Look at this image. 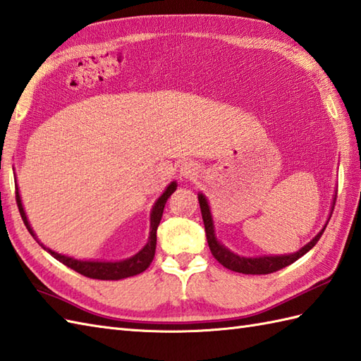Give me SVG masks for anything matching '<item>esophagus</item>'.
I'll list each match as a JSON object with an SVG mask.
<instances>
[{
	"instance_id": "34e87169",
	"label": "esophagus",
	"mask_w": 361,
	"mask_h": 361,
	"mask_svg": "<svg viewBox=\"0 0 361 361\" xmlns=\"http://www.w3.org/2000/svg\"><path fill=\"white\" fill-rule=\"evenodd\" d=\"M199 171H201V168H199L197 164L191 162V160L190 162H183L179 168V174L183 180H191V179L197 178Z\"/></svg>"
}]
</instances>
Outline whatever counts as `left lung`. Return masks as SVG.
<instances>
[{"instance_id":"obj_1","label":"left lung","mask_w":361,"mask_h":361,"mask_svg":"<svg viewBox=\"0 0 361 361\" xmlns=\"http://www.w3.org/2000/svg\"><path fill=\"white\" fill-rule=\"evenodd\" d=\"M335 197H337V193H335L334 197H332L331 214L334 212ZM197 199H199V204H201V212H202V219H204V226H205L208 247H210L213 256L222 264L224 267H227V269L233 270V271H238V274H245V275H267V274H274V271H276V270H281L283 267L290 266L292 262H295L296 259H300L302 255H306L310 250V248L318 243V239L322 238L323 231L327 226V222H329V219H331V214H329V218H327L323 228L319 230V233H317L315 238H312L310 243H307L306 245H302L298 252L286 253V255L239 256L238 253L231 252L230 248L224 245L218 239V236H216L212 208H210V204H208V199L205 197V195L199 191Z\"/></svg>"}]
</instances>
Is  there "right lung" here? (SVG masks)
I'll return each mask as SVG.
<instances>
[{
    "instance_id": "obj_1",
    "label": "right lung",
    "mask_w": 361,
    "mask_h": 361,
    "mask_svg": "<svg viewBox=\"0 0 361 361\" xmlns=\"http://www.w3.org/2000/svg\"><path fill=\"white\" fill-rule=\"evenodd\" d=\"M13 176H15V173H13ZM15 179H17V176H15ZM176 188H178V182L176 180L168 183V187L165 188L164 193L157 197V201L154 202L153 208H151L149 236L147 239V244L143 245L137 253L130 256V258L118 259V261H105V259H77V258H74V256L59 253V252L52 250V248L46 247L43 243H39L38 236L35 235V231L30 227V222L27 219L26 212H24L20 190H18V183L15 182V190H17V204H18L21 219L24 222V226H26V228L29 230V233L34 236L35 241L42 245L46 252H49L55 259H59L60 262L71 267L72 270H75V271H78V274H82L87 278L103 279V281H117V279L130 278V276L142 274V271H145L149 267V264L153 262L154 252H156V241H157L156 231H157V227L160 224V219H162L164 208H165L168 197L174 193Z\"/></svg>"
}]
</instances>
